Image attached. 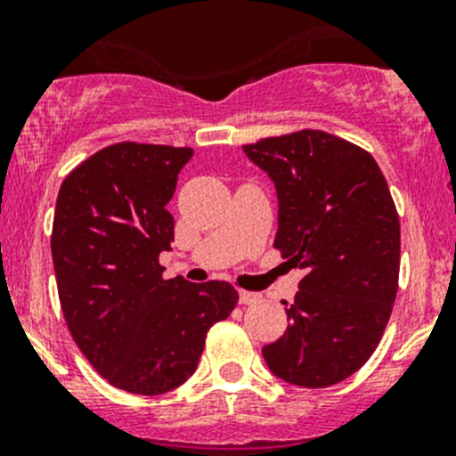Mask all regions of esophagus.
I'll list each match as a JSON object with an SVG mask.
<instances>
[{"instance_id": "1", "label": "esophagus", "mask_w": 456, "mask_h": 456, "mask_svg": "<svg viewBox=\"0 0 456 456\" xmlns=\"http://www.w3.org/2000/svg\"><path fill=\"white\" fill-rule=\"evenodd\" d=\"M256 302H260V293L240 291V305H256Z\"/></svg>"}]
</instances>
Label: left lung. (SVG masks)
I'll use <instances>...</instances> for the list:
<instances>
[{
  "label": "left lung",
  "instance_id": "8db88e82",
  "mask_svg": "<svg viewBox=\"0 0 456 456\" xmlns=\"http://www.w3.org/2000/svg\"><path fill=\"white\" fill-rule=\"evenodd\" d=\"M242 151L275 185L273 247L305 271L287 333L262 355L280 379L326 388L369 362L393 311L399 216L388 183L369 151L320 130Z\"/></svg>",
  "mask_w": 456,
  "mask_h": 456
}]
</instances>
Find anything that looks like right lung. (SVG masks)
<instances>
[{
	"mask_svg": "<svg viewBox=\"0 0 456 456\" xmlns=\"http://www.w3.org/2000/svg\"><path fill=\"white\" fill-rule=\"evenodd\" d=\"M190 147L117 142L63 181L54 207L53 262L72 339L117 388L163 395L199 366L207 330L229 317V282L163 280L172 249L167 202Z\"/></svg>",
	"mask_w": 456,
	"mask_h": 456,
	"instance_id": "1",
	"label": "right lung"
}]
</instances>
